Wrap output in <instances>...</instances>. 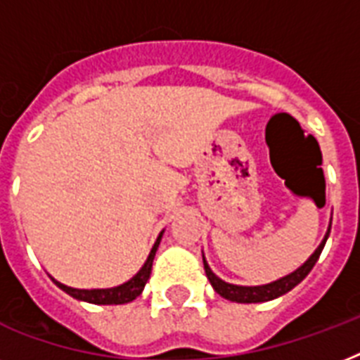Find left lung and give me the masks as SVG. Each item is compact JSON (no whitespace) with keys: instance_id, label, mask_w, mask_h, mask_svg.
Returning a JSON list of instances; mask_svg holds the SVG:
<instances>
[{"instance_id":"obj_1","label":"left lung","mask_w":360,"mask_h":360,"mask_svg":"<svg viewBox=\"0 0 360 360\" xmlns=\"http://www.w3.org/2000/svg\"><path fill=\"white\" fill-rule=\"evenodd\" d=\"M330 231V228H329ZM329 231H327V236H325L323 243L318 246V250L314 252L312 256L308 257V262L299 267L295 273L288 274L284 278L276 280V282H271V284L265 285H254V288H245V285H233L228 284L224 280H220L219 276H214V273L209 269L207 262H205V257H203V267H205V274H207L209 282L214 288V291L219 293L220 297H224L228 301H236V302H263V301H271V299H276V297L284 295L290 290H293L299 282H301L304 276H307L312 267L316 265V262L319 259V254L323 250L325 240L329 237Z\"/></svg>"}]
</instances>
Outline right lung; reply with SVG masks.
<instances>
[{
  "label": "right lung",
  "mask_w": 360,
  "mask_h": 360,
  "mask_svg": "<svg viewBox=\"0 0 360 360\" xmlns=\"http://www.w3.org/2000/svg\"><path fill=\"white\" fill-rule=\"evenodd\" d=\"M160 237L162 233L158 236L157 243L151 248V254L147 257V262L143 263V267L138 271L134 278H130L129 282L117 285V288H110V290H75V288H69V285L61 284L58 280H53L58 288L69 293L70 297L75 299H80V301L93 302V304H124V302L134 301L136 297L140 295L143 288H146V282L151 276V267H153V259H155V252H157L158 245H160Z\"/></svg>",
  "instance_id": "1"
}]
</instances>
